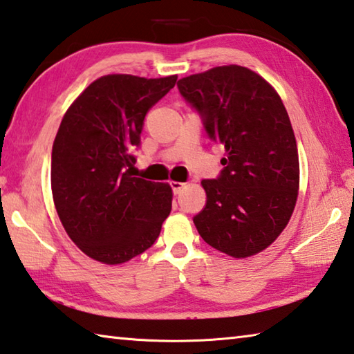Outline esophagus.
<instances>
[{
  "instance_id": "obj_1",
  "label": "esophagus",
  "mask_w": 354,
  "mask_h": 354,
  "mask_svg": "<svg viewBox=\"0 0 354 354\" xmlns=\"http://www.w3.org/2000/svg\"><path fill=\"white\" fill-rule=\"evenodd\" d=\"M170 185H171V189H173V194H179V192H181V190L184 189L185 184L179 183V181H171Z\"/></svg>"
}]
</instances>
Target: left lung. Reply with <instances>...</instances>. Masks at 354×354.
Wrapping results in <instances>:
<instances>
[{
    "mask_svg": "<svg viewBox=\"0 0 354 354\" xmlns=\"http://www.w3.org/2000/svg\"><path fill=\"white\" fill-rule=\"evenodd\" d=\"M212 140L225 147L218 179H203L206 205L194 223L207 245L236 259L277 241L297 205L295 134L278 92L242 65H221L178 81Z\"/></svg>",
    "mask_w": 354,
    "mask_h": 354,
    "instance_id": "left-lung-1",
    "label": "left lung"
}]
</instances>
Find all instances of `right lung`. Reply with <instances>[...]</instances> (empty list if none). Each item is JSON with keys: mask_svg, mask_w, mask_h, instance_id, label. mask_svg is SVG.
I'll use <instances>...</instances> for the list:
<instances>
[{"mask_svg": "<svg viewBox=\"0 0 354 354\" xmlns=\"http://www.w3.org/2000/svg\"><path fill=\"white\" fill-rule=\"evenodd\" d=\"M178 76L106 75L65 112L51 153V192L59 218L84 254L120 266L142 254L171 211L169 183L129 175L147 112Z\"/></svg>", "mask_w": 354, "mask_h": 354, "instance_id": "1", "label": "right lung"}]
</instances>
